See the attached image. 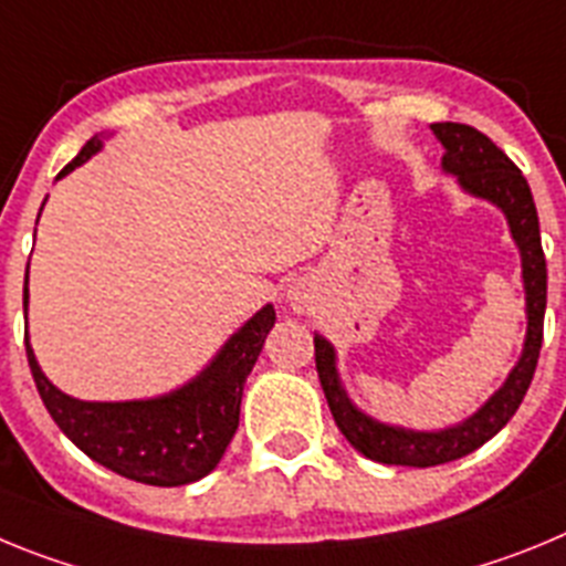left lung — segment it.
Returning <instances> with one entry per match:
<instances>
[{
	"instance_id": "1",
	"label": "left lung",
	"mask_w": 566,
	"mask_h": 566,
	"mask_svg": "<svg viewBox=\"0 0 566 566\" xmlns=\"http://www.w3.org/2000/svg\"><path fill=\"white\" fill-rule=\"evenodd\" d=\"M431 129L444 147V172L457 175L464 192L496 203L507 218L510 234L522 252L527 337H524V352L516 368L473 417L453 428H444V431H411V428L377 422V419L365 417L359 408H354L339 385L334 345L326 337L314 334L317 377L343 437L374 462L408 464V468H433V464L462 459L502 431L510 417L518 411V405L533 382V374H536L544 337V308H547V260H544L542 232H538L536 203H533L522 169L510 161L488 135L468 124L442 122L431 124Z\"/></svg>"
}]
</instances>
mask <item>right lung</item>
<instances>
[{
    "label": "right lung",
    "instance_id": "obj_1",
    "mask_svg": "<svg viewBox=\"0 0 566 566\" xmlns=\"http://www.w3.org/2000/svg\"><path fill=\"white\" fill-rule=\"evenodd\" d=\"M98 149L102 138L96 135L56 178L82 167ZM274 319V308L263 306L227 339L218 357L192 382L164 397L133 402H82L67 397L42 374L28 334L24 348L39 397L70 442L118 476L155 488H178L198 482L221 462L238 431L243 382L258 363Z\"/></svg>",
    "mask_w": 566,
    "mask_h": 566
}]
</instances>
